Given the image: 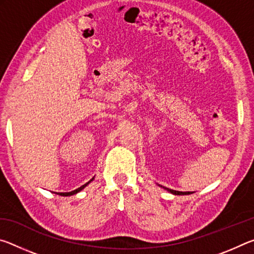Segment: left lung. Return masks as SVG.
Wrapping results in <instances>:
<instances>
[{
    "instance_id": "left-lung-1",
    "label": "left lung",
    "mask_w": 254,
    "mask_h": 254,
    "mask_svg": "<svg viewBox=\"0 0 254 254\" xmlns=\"http://www.w3.org/2000/svg\"><path fill=\"white\" fill-rule=\"evenodd\" d=\"M163 188H165V187H163ZM165 189H167V190L170 191L171 194H175V195H189V194H191L190 191H178V190H174V189H169V188H165Z\"/></svg>"
}]
</instances>
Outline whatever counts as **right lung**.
I'll use <instances>...</instances> for the list:
<instances>
[{
  "label": "right lung",
  "mask_w": 254,
  "mask_h": 254,
  "mask_svg": "<svg viewBox=\"0 0 254 254\" xmlns=\"http://www.w3.org/2000/svg\"><path fill=\"white\" fill-rule=\"evenodd\" d=\"M93 179H94V178H92L91 180H89V182H88V183H86V184H85V185H83V186H81V187H79V188H77V189H75V190H72V191H69V192H60V194H58V195H60V196H71V195H75V194H77V192H78V191H80V190H81V189H83V188H85L86 186H87V185H88L89 183H91Z\"/></svg>",
  "instance_id": "1"
}]
</instances>
